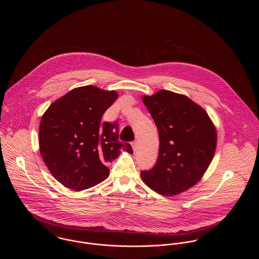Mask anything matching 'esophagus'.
<instances>
[{"mask_svg":"<svg viewBox=\"0 0 259 259\" xmlns=\"http://www.w3.org/2000/svg\"><path fill=\"white\" fill-rule=\"evenodd\" d=\"M132 148H133V149H134V151H136L137 150V148H138V142L137 141H134V142H132Z\"/></svg>","mask_w":259,"mask_h":259,"instance_id":"esophagus-1","label":"esophagus"}]
</instances>
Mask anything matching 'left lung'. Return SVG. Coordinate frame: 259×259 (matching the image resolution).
<instances>
[{"label": "left lung", "instance_id": "obj_1", "mask_svg": "<svg viewBox=\"0 0 259 259\" xmlns=\"http://www.w3.org/2000/svg\"><path fill=\"white\" fill-rule=\"evenodd\" d=\"M143 102L159 134L155 165L141 171L146 185L172 196L197 184L212 160L217 131L209 115L185 95L160 90Z\"/></svg>", "mask_w": 259, "mask_h": 259}]
</instances>
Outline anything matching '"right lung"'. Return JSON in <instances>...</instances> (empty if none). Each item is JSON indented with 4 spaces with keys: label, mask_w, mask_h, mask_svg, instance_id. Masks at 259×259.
I'll return each instance as SVG.
<instances>
[{
    "label": "right lung",
    "mask_w": 259,
    "mask_h": 259,
    "mask_svg": "<svg viewBox=\"0 0 259 259\" xmlns=\"http://www.w3.org/2000/svg\"><path fill=\"white\" fill-rule=\"evenodd\" d=\"M118 97L115 91L77 87L52 105L39 124V151L53 177L80 191L103 182L107 165L120 149L133 153L130 144L118 141V123L101 122L104 112Z\"/></svg>",
    "instance_id": "obj_1"
}]
</instances>
